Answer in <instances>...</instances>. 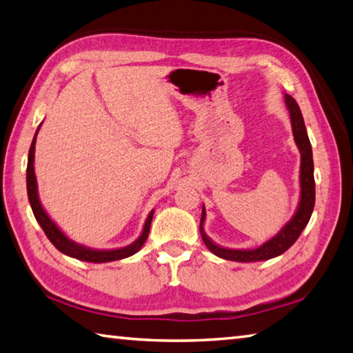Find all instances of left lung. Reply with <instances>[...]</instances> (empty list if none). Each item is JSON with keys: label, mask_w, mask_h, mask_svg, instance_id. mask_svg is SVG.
I'll use <instances>...</instances> for the list:
<instances>
[{"label": "left lung", "mask_w": 353, "mask_h": 353, "mask_svg": "<svg viewBox=\"0 0 353 353\" xmlns=\"http://www.w3.org/2000/svg\"><path fill=\"white\" fill-rule=\"evenodd\" d=\"M285 106L290 114L292 121V131L294 137V143H296L298 150L301 152V168H299V185H301V196L298 208L294 214L285 225L279 230L278 234H274L272 239L265 241L258 248L252 250H234V248H225L221 247L211 241L203 230L205 217V205L202 207V217H201V236L208 247L211 253L219 256L222 259L236 261V262H256V261H267L276 256L283 254L290 248L299 234L303 233L307 223L310 221V216L313 213V207H315V179H313V157H312V145L309 136H307V130L304 125L303 114H301L299 106L292 95L285 94Z\"/></svg>", "instance_id": "1"}]
</instances>
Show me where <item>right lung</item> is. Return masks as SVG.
I'll list each match as a JSON object with an SVG mask.
<instances>
[{
  "label": "right lung",
  "instance_id": "add662e5",
  "mask_svg": "<svg viewBox=\"0 0 353 353\" xmlns=\"http://www.w3.org/2000/svg\"><path fill=\"white\" fill-rule=\"evenodd\" d=\"M41 126V125H40ZM40 126L32 140L30 150H29V157H28V171H26V183H28V197L30 202L32 211H34V216L37 222L40 223L43 228L44 234L48 236V239L54 243L57 250H60L63 254L70 256V258H75L79 261H86V262H94V264H101V262H111V261H119L123 258H130L134 253H137L142 245L145 243L146 238L150 234V227L152 216H154V210L151 211L146 217L145 225L142 230V234L134 241L132 243L121 248H112V250H95L81 245V243H77L72 239H69L68 236L61 232V230L57 227V223L50 219L46 210L43 208L40 202V197H38V187H37V177H35V170H34V160H35V142H37V134L40 131Z\"/></svg>",
  "mask_w": 353,
  "mask_h": 353
}]
</instances>
